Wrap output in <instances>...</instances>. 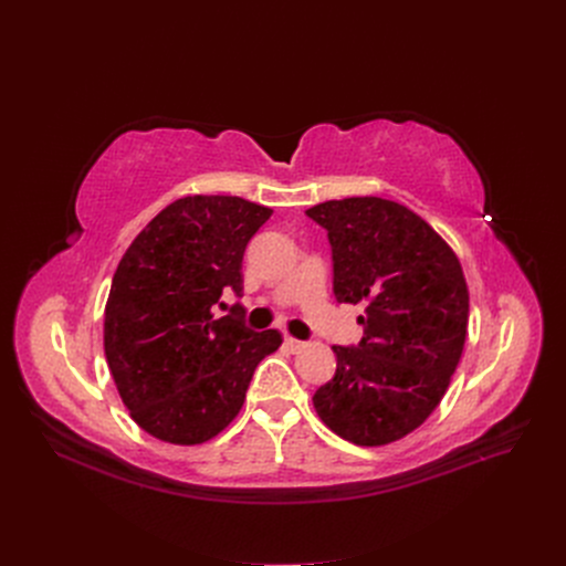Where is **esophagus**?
Here are the masks:
<instances>
[{"label":"esophagus","instance_id":"esophagus-1","mask_svg":"<svg viewBox=\"0 0 566 566\" xmlns=\"http://www.w3.org/2000/svg\"><path fill=\"white\" fill-rule=\"evenodd\" d=\"M284 346L291 350V353H298L305 348V342L301 339H293V337H284Z\"/></svg>","mask_w":566,"mask_h":566}]
</instances>
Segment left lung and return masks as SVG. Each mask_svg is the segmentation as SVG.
Here are the masks:
<instances>
[{
	"label": "left lung",
	"instance_id": "obj_1",
	"mask_svg": "<svg viewBox=\"0 0 566 566\" xmlns=\"http://www.w3.org/2000/svg\"><path fill=\"white\" fill-rule=\"evenodd\" d=\"M328 231L335 295L365 305V337L333 346L337 371L316 390L321 422L378 448L424 424L461 360L470 295L454 250L410 208L380 197L307 208Z\"/></svg>",
	"mask_w": 566,
	"mask_h": 566
}]
</instances>
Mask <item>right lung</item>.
Returning <instances> with one entry per match:
<instances>
[{"mask_svg": "<svg viewBox=\"0 0 566 566\" xmlns=\"http://www.w3.org/2000/svg\"><path fill=\"white\" fill-rule=\"evenodd\" d=\"M271 216L229 195L176 199L118 261L103 346L118 397L148 436L171 444L216 438L241 412L256 365L280 348L277 331L216 316L222 291L243 293V252Z\"/></svg>", "mask_w": 566, "mask_h": 566, "instance_id": "add662e5", "label": "right lung"}]
</instances>
